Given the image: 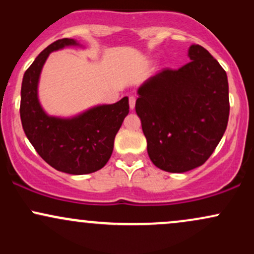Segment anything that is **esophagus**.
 I'll return each mask as SVG.
<instances>
[{
  "label": "esophagus",
  "instance_id": "34e87169",
  "mask_svg": "<svg viewBox=\"0 0 254 254\" xmlns=\"http://www.w3.org/2000/svg\"><path fill=\"white\" fill-rule=\"evenodd\" d=\"M135 104H136V98L131 95V97H129V105H130L131 110L135 109Z\"/></svg>",
  "mask_w": 254,
  "mask_h": 254
}]
</instances>
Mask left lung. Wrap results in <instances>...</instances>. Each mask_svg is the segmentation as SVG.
<instances>
[{"label": "left lung", "instance_id": "obj_1", "mask_svg": "<svg viewBox=\"0 0 254 254\" xmlns=\"http://www.w3.org/2000/svg\"><path fill=\"white\" fill-rule=\"evenodd\" d=\"M190 62L164 69L139 87L141 119L151 162L184 173L202 166L220 143L229 117L227 74L203 46L189 49Z\"/></svg>", "mask_w": 254, "mask_h": 254}]
</instances>
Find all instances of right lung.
Wrapping results in <instances>:
<instances>
[{
	"mask_svg": "<svg viewBox=\"0 0 254 254\" xmlns=\"http://www.w3.org/2000/svg\"><path fill=\"white\" fill-rule=\"evenodd\" d=\"M80 45L76 40H56L38 55L25 71L21 84L20 117L28 141L55 170L69 174H88L103 168L113 151L115 137L129 113V99L99 105L72 118L51 117L38 100V82L52 51Z\"/></svg>",
	"mask_w": 254,
	"mask_h": 254,
	"instance_id": "1",
	"label": "right lung"
}]
</instances>
